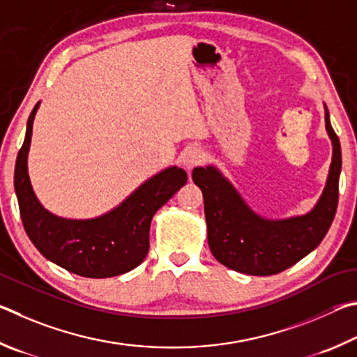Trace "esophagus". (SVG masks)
<instances>
[{"label": "esophagus", "instance_id": "obj_1", "mask_svg": "<svg viewBox=\"0 0 357 357\" xmlns=\"http://www.w3.org/2000/svg\"><path fill=\"white\" fill-rule=\"evenodd\" d=\"M204 160V152L199 147H190L186 149L183 152V156H182V162L183 166L188 169V171H191L192 167L201 165Z\"/></svg>", "mask_w": 357, "mask_h": 357}]
</instances>
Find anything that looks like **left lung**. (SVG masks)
<instances>
[{
    "label": "left lung",
    "mask_w": 357,
    "mask_h": 357,
    "mask_svg": "<svg viewBox=\"0 0 357 357\" xmlns=\"http://www.w3.org/2000/svg\"><path fill=\"white\" fill-rule=\"evenodd\" d=\"M324 122L333 142V162L320 199L305 215L268 220L249 207L220 169H192V182L204 195L210 251L220 264L252 276H271L298 264L320 245L334 221L342 171L340 141L326 105Z\"/></svg>",
    "instance_id": "8db88e82"
}]
</instances>
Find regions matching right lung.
I'll return each mask as SVG.
<instances>
[{
  "mask_svg": "<svg viewBox=\"0 0 357 357\" xmlns=\"http://www.w3.org/2000/svg\"><path fill=\"white\" fill-rule=\"evenodd\" d=\"M40 102L31 111L23 146L17 155L14 186L23 227L43 257L83 278L103 279L128 273L149 252L153 215L188 180L182 167L155 174L108 213L91 220H67L43 208L31 185L28 153Z\"/></svg>",
  "mask_w": 357,
  "mask_h": 357,
  "instance_id": "add662e5",
  "label": "right lung"
}]
</instances>
